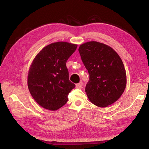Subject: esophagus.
Wrapping results in <instances>:
<instances>
[{"instance_id":"esophagus-1","label":"esophagus","mask_w":149,"mask_h":149,"mask_svg":"<svg viewBox=\"0 0 149 149\" xmlns=\"http://www.w3.org/2000/svg\"><path fill=\"white\" fill-rule=\"evenodd\" d=\"M82 87H83V83L82 82L76 84V88L81 89V88H82Z\"/></svg>"}]
</instances>
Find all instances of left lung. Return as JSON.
I'll return each instance as SVG.
<instances>
[{"label": "left lung", "instance_id": "8db88e82", "mask_svg": "<svg viewBox=\"0 0 149 149\" xmlns=\"http://www.w3.org/2000/svg\"><path fill=\"white\" fill-rule=\"evenodd\" d=\"M81 60L89 74L85 91L91 102L100 107L118 100L126 86V73L123 63L112 48L92 41L79 48Z\"/></svg>", "mask_w": 149, "mask_h": 149}]
</instances>
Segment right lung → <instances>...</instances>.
Returning a JSON list of instances; mask_svg holds the SVG:
<instances>
[{"mask_svg":"<svg viewBox=\"0 0 149 149\" xmlns=\"http://www.w3.org/2000/svg\"><path fill=\"white\" fill-rule=\"evenodd\" d=\"M77 45L65 42L53 43L39 52L28 75L31 95L42 107L56 111L68 101L69 93L75 85L69 79L66 61Z\"/></svg>","mask_w":149,"mask_h":149,"instance_id":"obj_1","label":"right lung"}]
</instances>
